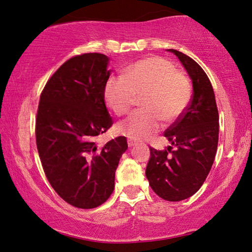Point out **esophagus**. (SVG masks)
Returning <instances> with one entry per match:
<instances>
[{
  "instance_id": "1",
  "label": "esophagus",
  "mask_w": 252,
  "mask_h": 252,
  "mask_svg": "<svg viewBox=\"0 0 252 252\" xmlns=\"http://www.w3.org/2000/svg\"><path fill=\"white\" fill-rule=\"evenodd\" d=\"M135 144H136V142H135V141H133V140H131V139H127V146H129V148L134 147Z\"/></svg>"
}]
</instances>
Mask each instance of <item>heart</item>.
<instances>
[{
    "label": "heart",
    "mask_w": 252,
    "mask_h": 252,
    "mask_svg": "<svg viewBox=\"0 0 252 252\" xmlns=\"http://www.w3.org/2000/svg\"><path fill=\"white\" fill-rule=\"evenodd\" d=\"M143 110L118 125L121 134L144 140L160 129L161 119L170 123L181 116L191 99V84L171 62L149 57L126 67L123 76H111L104 85V100L117 116L129 113L138 96Z\"/></svg>",
    "instance_id": "obj_1"
}]
</instances>
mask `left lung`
<instances>
[{"label":"left lung","instance_id":"obj_1","mask_svg":"<svg viewBox=\"0 0 252 252\" xmlns=\"http://www.w3.org/2000/svg\"><path fill=\"white\" fill-rule=\"evenodd\" d=\"M192 80L193 94L185 112L164 136L172 146L150 148L146 176L152 190L167 201H181L201 188L215 161L219 139V113L212 85L194 60L170 49Z\"/></svg>","mask_w":252,"mask_h":252}]
</instances>
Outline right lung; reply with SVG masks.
<instances>
[{
  "label": "right lung",
  "instance_id": "add662e5",
  "mask_svg": "<svg viewBox=\"0 0 252 252\" xmlns=\"http://www.w3.org/2000/svg\"><path fill=\"white\" fill-rule=\"evenodd\" d=\"M109 58L84 53L67 60L46 82L35 119L36 147L50 185L71 206L92 209L109 199L125 136L103 147L97 135L113 125L104 102Z\"/></svg>",
  "mask_w": 252,
  "mask_h": 252
}]
</instances>
